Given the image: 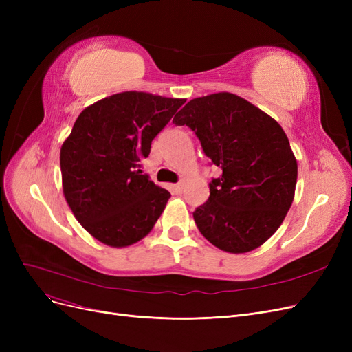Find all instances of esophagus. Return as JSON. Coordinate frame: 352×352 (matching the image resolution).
<instances>
[{
    "label": "esophagus",
    "instance_id": "obj_1",
    "mask_svg": "<svg viewBox=\"0 0 352 352\" xmlns=\"http://www.w3.org/2000/svg\"><path fill=\"white\" fill-rule=\"evenodd\" d=\"M184 186H185L184 182H179V184H176V185H172V190H173L175 194H182Z\"/></svg>",
    "mask_w": 352,
    "mask_h": 352
}]
</instances>
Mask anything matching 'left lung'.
<instances>
[{
  "label": "left lung",
  "instance_id": "8db88e82",
  "mask_svg": "<svg viewBox=\"0 0 352 352\" xmlns=\"http://www.w3.org/2000/svg\"><path fill=\"white\" fill-rule=\"evenodd\" d=\"M195 132L206 155L221 168L194 220L208 242L232 254L250 252L279 229L291 208L298 164L273 117L235 94L190 100L173 119Z\"/></svg>",
  "mask_w": 352,
  "mask_h": 352
}]
</instances>
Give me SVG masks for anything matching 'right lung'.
I'll return each mask as SVG.
<instances>
[{
	"mask_svg": "<svg viewBox=\"0 0 352 352\" xmlns=\"http://www.w3.org/2000/svg\"><path fill=\"white\" fill-rule=\"evenodd\" d=\"M185 101L126 91L79 114L60 150L63 194L95 239L123 248L154 228L170 192L142 175L141 162Z\"/></svg>",
	"mask_w": 352,
	"mask_h": 352,
	"instance_id": "right-lung-1",
	"label": "right lung"
}]
</instances>
